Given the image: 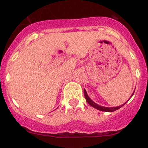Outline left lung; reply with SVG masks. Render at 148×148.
I'll return each instance as SVG.
<instances>
[{
  "label": "left lung",
  "instance_id": "obj_1",
  "mask_svg": "<svg viewBox=\"0 0 148 148\" xmlns=\"http://www.w3.org/2000/svg\"><path fill=\"white\" fill-rule=\"evenodd\" d=\"M84 97H85V99H86V102H88V104H89V105H91L92 107H95V108L97 109V110H100V111H104V112H114L115 111V110H118V109L121 108V107H122L123 105H125V104H126V102L124 104H122V106H119V107H102V106H100L99 105V104H96L95 102H94L92 100V99H90V98L89 97V96L87 95V93H86V90L85 89H84ZM134 95V93L132 94V96H131V97H132V95ZM130 97V98H131Z\"/></svg>",
  "mask_w": 148,
  "mask_h": 148
}]
</instances>
